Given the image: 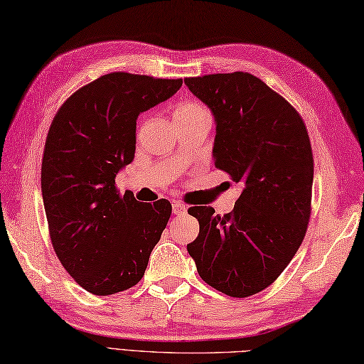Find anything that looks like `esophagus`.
Returning <instances> with one entry per match:
<instances>
[{
	"label": "esophagus",
	"instance_id": "34e87169",
	"mask_svg": "<svg viewBox=\"0 0 364 364\" xmlns=\"http://www.w3.org/2000/svg\"><path fill=\"white\" fill-rule=\"evenodd\" d=\"M172 208H173L175 215H183V214H186V211H188V208L184 206L181 202H178V200H175V202L172 203Z\"/></svg>",
	"mask_w": 364,
	"mask_h": 364
}]
</instances>
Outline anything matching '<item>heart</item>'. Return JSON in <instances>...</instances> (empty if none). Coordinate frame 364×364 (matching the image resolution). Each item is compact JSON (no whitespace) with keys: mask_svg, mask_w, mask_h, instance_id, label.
Listing matches in <instances>:
<instances>
[{"mask_svg":"<svg viewBox=\"0 0 364 364\" xmlns=\"http://www.w3.org/2000/svg\"><path fill=\"white\" fill-rule=\"evenodd\" d=\"M198 114H208V111L202 105L194 103V102H186L176 106L175 109V119L180 117H192V115H198Z\"/></svg>","mask_w":364,"mask_h":364,"instance_id":"b5f03b06","label":"heart"}]
</instances>
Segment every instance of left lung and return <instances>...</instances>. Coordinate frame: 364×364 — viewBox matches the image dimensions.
Segmentation results:
<instances>
[{"instance_id":"obj_1","label":"left lung","mask_w":364,"mask_h":364,"mask_svg":"<svg viewBox=\"0 0 364 364\" xmlns=\"http://www.w3.org/2000/svg\"><path fill=\"white\" fill-rule=\"evenodd\" d=\"M184 82L214 114V166L244 186L228 214L191 208L200 231L188 252L205 283L249 297L277 280L305 237L314 175L310 136L292 105L250 73Z\"/></svg>"}]
</instances>
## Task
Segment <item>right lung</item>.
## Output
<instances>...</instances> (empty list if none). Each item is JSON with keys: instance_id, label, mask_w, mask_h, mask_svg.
I'll list each match as a JSON object with an SVG mask.
<instances>
[{"instance_id": "obj_1", "label": "right lung", "mask_w": 364, "mask_h": 364, "mask_svg": "<svg viewBox=\"0 0 364 364\" xmlns=\"http://www.w3.org/2000/svg\"><path fill=\"white\" fill-rule=\"evenodd\" d=\"M183 80L114 72L68 97L54 115L42 158V196L53 249L95 296L129 289L145 274L172 214L168 200L120 196L115 175L134 159L136 120Z\"/></svg>"}]
</instances>
